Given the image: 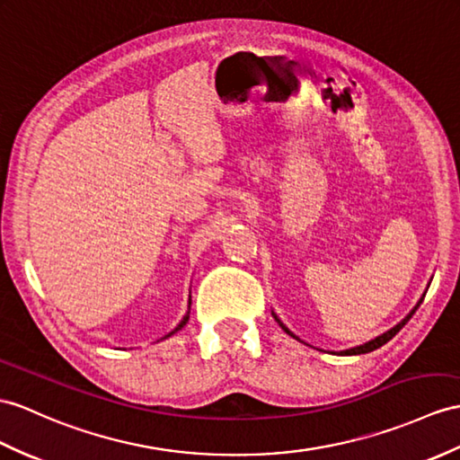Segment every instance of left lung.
I'll use <instances>...</instances> for the list:
<instances>
[{"instance_id":"8db88e82","label":"left lung","mask_w":460,"mask_h":460,"mask_svg":"<svg viewBox=\"0 0 460 460\" xmlns=\"http://www.w3.org/2000/svg\"><path fill=\"white\" fill-rule=\"evenodd\" d=\"M423 296L425 295H421V298H420V302H418V305L416 306H413L411 308V312H410V314L404 318V320H402L400 323H396V326L394 328H390L388 332H385L383 335H378V338H375V340H371V341H367V343H363V345H357V347H351V349H345V351H340V355H361V353H371V351H375V349H378V347H383L386 341H390L392 338H394V335L402 330V328H404L406 326V323H408V320L413 316V314H416V310L420 308V305H421V302H423ZM275 316V314H273ZM275 320L279 322V326H281L288 335H290V338H295V340H298L296 338V335L293 333V332H290L287 326H285V323L281 322V320H279L277 316H275Z\"/></svg>"}]
</instances>
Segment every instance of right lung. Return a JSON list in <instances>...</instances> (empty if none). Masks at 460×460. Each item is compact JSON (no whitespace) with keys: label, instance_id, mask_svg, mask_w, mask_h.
I'll return each instance as SVG.
<instances>
[{"label":"right lung","instance_id":"right-lung-1","mask_svg":"<svg viewBox=\"0 0 460 460\" xmlns=\"http://www.w3.org/2000/svg\"><path fill=\"white\" fill-rule=\"evenodd\" d=\"M189 314H191V296H189V308H187V314L183 316V320H181V322H179V323H177V328H175L173 332H170V333H167V335H164V340H165V338H170V335H173L175 332H179V330H181V328L185 326V323H187V320H189Z\"/></svg>","mask_w":460,"mask_h":460}]
</instances>
